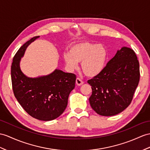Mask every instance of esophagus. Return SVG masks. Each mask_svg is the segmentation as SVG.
<instances>
[{"instance_id":"obj_1","label":"esophagus","mask_w":150,"mask_h":150,"mask_svg":"<svg viewBox=\"0 0 150 150\" xmlns=\"http://www.w3.org/2000/svg\"><path fill=\"white\" fill-rule=\"evenodd\" d=\"M76 84H77V85H78V86H80V85H83V84L84 83V82L82 81V80L80 79L79 78H76Z\"/></svg>"}]
</instances>
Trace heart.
<instances>
[{"instance_id": "b5f03b06", "label": "heart", "mask_w": 150, "mask_h": 150, "mask_svg": "<svg viewBox=\"0 0 150 150\" xmlns=\"http://www.w3.org/2000/svg\"><path fill=\"white\" fill-rule=\"evenodd\" d=\"M65 64L71 69L78 68L81 62L82 71L86 76L92 77L103 71L107 59V51L101 45L83 42L72 46L69 53L64 54Z\"/></svg>"}]
</instances>
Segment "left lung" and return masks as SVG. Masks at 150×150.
I'll list each match as a JSON object with an SVG mask.
<instances>
[{
  "mask_svg": "<svg viewBox=\"0 0 150 150\" xmlns=\"http://www.w3.org/2000/svg\"><path fill=\"white\" fill-rule=\"evenodd\" d=\"M140 79L139 63L134 50L123 47L100 74L89 79L92 89L91 107L102 116H113L125 109L132 100Z\"/></svg>",
  "mask_w": 150,
  "mask_h": 150,
  "instance_id": "8db88e82",
  "label": "left lung"
}]
</instances>
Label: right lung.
<instances>
[{"label":"right lung","mask_w":150,"mask_h":150,"mask_svg":"<svg viewBox=\"0 0 150 150\" xmlns=\"http://www.w3.org/2000/svg\"><path fill=\"white\" fill-rule=\"evenodd\" d=\"M39 36L25 42L13 57L11 75L14 96L24 110L33 118L50 121L58 118L67 105L69 93L74 88L76 76L56 69L52 74L28 78L20 67L21 57L27 46Z\"/></svg>","instance_id":"right-lung-1"}]
</instances>
